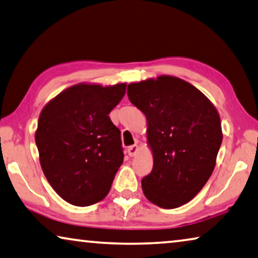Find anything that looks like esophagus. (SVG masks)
Listing matches in <instances>:
<instances>
[{
	"label": "esophagus",
	"mask_w": 258,
	"mask_h": 258,
	"mask_svg": "<svg viewBox=\"0 0 258 258\" xmlns=\"http://www.w3.org/2000/svg\"><path fill=\"white\" fill-rule=\"evenodd\" d=\"M138 151H139V146L138 145L131 146V147H128V149H127V153H128V155H130L131 157L136 156V155L138 154Z\"/></svg>",
	"instance_id": "34e87169"
}]
</instances>
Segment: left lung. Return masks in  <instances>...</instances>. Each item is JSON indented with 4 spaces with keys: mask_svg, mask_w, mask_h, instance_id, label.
I'll return each instance as SVG.
<instances>
[{
    "mask_svg": "<svg viewBox=\"0 0 258 258\" xmlns=\"http://www.w3.org/2000/svg\"><path fill=\"white\" fill-rule=\"evenodd\" d=\"M130 101L147 118L151 172L142 190L151 203L174 209L194 199L211 177L223 141L217 109L193 85L159 76L127 86Z\"/></svg>",
    "mask_w": 258,
    "mask_h": 258,
    "instance_id": "obj_1",
    "label": "left lung"
}]
</instances>
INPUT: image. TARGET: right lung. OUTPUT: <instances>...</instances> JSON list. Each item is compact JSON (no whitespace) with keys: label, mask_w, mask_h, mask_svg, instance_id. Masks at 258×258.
Instances as JSON below:
<instances>
[{"label":"right lung","mask_w":258,"mask_h":258,"mask_svg":"<svg viewBox=\"0 0 258 258\" xmlns=\"http://www.w3.org/2000/svg\"><path fill=\"white\" fill-rule=\"evenodd\" d=\"M125 92L126 84L81 83L41 110L35 131L41 169L64 201L87 207L108 195L124 161L120 131L108 114Z\"/></svg>","instance_id":"add662e5"}]
</instances>
